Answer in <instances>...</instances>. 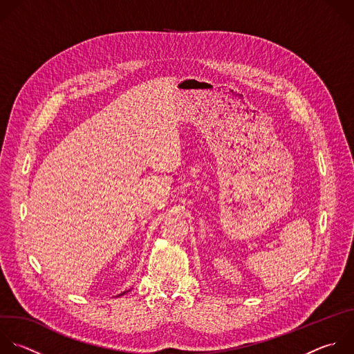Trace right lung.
<instances>
[{"instance_id":"1","label":"right lung","mask_w":354,"mask_h":354,"mask_svg":"<svg viewBox=\"0 0 354 354\" xmlns=\"http://www.w3.org/2000/svg\"><path fill=\"white\" fill-rule=\"evenodd\" d=\"M125 293H127V292H124V293H121V296H122V295H125Z\"/></svg>"}]
</instances>
